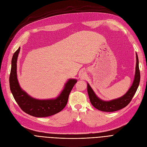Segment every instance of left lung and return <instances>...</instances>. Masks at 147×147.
<instances>
[{
  "mask_svg": "<svg viewBox=\"0 0 147 147\" xmlns=\"http://www.w3.org/2000/svg\"><path fill=\"white\" fill-rule=\"evenodd\" d=\"M136 64L135 78L132 86L129 88L126 93L122 96L110 100V101H104L96 96L93 89H92L89 84L87 83L88 93L90 101L95 109L105 112H113L121 110L126 107L131 101L134 95L135 94L140 82V71L139 68V60L137 53H136Z\"/></svg>",
  "mask_w": 147,
  "mask_h": 147,
  "instance_id": "1",
  "label": "left lung"
}]
</instances>
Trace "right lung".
<instances>
[{
	"label": "right lung",
	"instance_id": "1",
	"mask_svg": "<svg viewBox=\"0 0 147 147\" xmlns=\"http://www.w3.org/2000/svg\"><path fill=\"white\" fill-rule=\"evenodd\" d=\"M20 51V47L13 55L9 76L10 89L15 101L23 111L36 117H48L60 112L67 105L69 94L77 80L69 79L61 94L55 98L38 99L32 97L21 89L17 79V63Z\"/></svg>",
	"mask_w": 147,
	"mask_h": 147
}]
</instances>
